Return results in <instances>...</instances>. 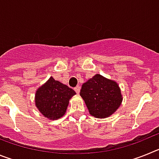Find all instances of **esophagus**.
Here are the masks:
<instances>
[{"label":"esophagus","instance_id":"34e87169","mask_svg":"<svg viewBox=\"0 0 159 159\" xmlns=\"http://www.w3.org/2000/svg\"><path fill=\"white\" fill-rule=\"evenodd\" d=\"M74 90H75V92H76L77 94H79L80 93V86H79L78 85V86H76L75 88H74Z\"/></svg>","mask_w":159,"mask_h":159}]
</instances>
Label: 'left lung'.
Masks as SVG:
<instances>
[{
    "instance_id": "8db88e82",
    "label": "left lung",
    "mask_w": 159,
    "mask_h": 159,
    "mask_svg": "<svg viewBox=\"0 0 159 159\" xmlns=\"http://www.w3.org/2000/svg\"><path fill=\"white\" fill-rule=\"evenodd\" d=\"M80 96L95 118L109 117L121 105V90L116 81L96 74L82 85Z\"/></svg>"
}]
</instances>
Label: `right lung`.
Here are the masks:
<instances>
[{"mask_svg": "<svg viewBox=\"0 0 159 159\" xmlns=\"http://www.w3.org/2000/svg\"><path fill=\"white\" fill-rule=\"evenodd\" d=\"M75 94L69 87L50 77L36 91V106L44 117L56 120L65 114L69 100Z\"/></svg>", "mask_w": 159, "mask_h": 159, "instance_id": "1", "label": "right lung"}]
</instances>
